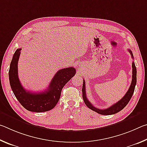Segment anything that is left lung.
<instances>
[{"label": "left lung", "mask_w": 147, "mask_h": 147, "mask_svg": "<svg viewBox=\"0 0 147 147\" xmlns=\"http://www.w3.org/2000/svg\"><path fill=\"white\" fill-rule=\"evenodd\" d=\"M128 51L130 52V54L131 55V58H133V54L132 53L130 50L128 49ZM136 75H137V70L136 67L135 65V63L133 61L132 63V80H131V85L129 88L128 91L126 92L123 98H122L120 100L118 101L117 102L114 104L110 107H109L108 108L105 109H100L95 108V107L93 106V104H91L90 102L88 100V99L87 98L86 96V84L85 81L84 80L83 82V86H82V97L84 99V103L86 104V105L88 107L89 109H91V110H93L95 112L98 113L99 114H101V115H113V114H115L118 113L119 111L122 110L124 107L127 105L129 101L130 100V99L132 96L134 89H135V87L136 85L137 82V78H136Z\"/></svg>", "instance_id": "8db88e82"}]
</instances>
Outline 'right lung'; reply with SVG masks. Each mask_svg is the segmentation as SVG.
Here are the masks:
<instances>
[{
    "instance_id": "obj_1",
    "label": "right lung",
    "mask_w": 147,
    "mask_h": 147,
    "mask_svg": "<svg viewBox=\"0 0 147 147\" xmlns=\"http://www.w3.org/2000/svg\"><path fill=\"white\" fill-rule=\"evenodd\" d=\"M21 49L16 50L13 56L9 70V80L11 88L22 106L33 112H44L53 109L58 102L64 86L75 75L74 67L62 69L53 77L47 91L41 93H32L26 91L18 77V61Z\"/></svg>"
}]
</instances>
